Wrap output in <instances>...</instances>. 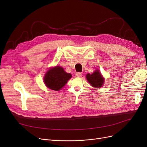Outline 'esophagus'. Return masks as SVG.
Segmentation results:
<instances>
[{
    "mask_svg": "<svg viewBox=\"0 0 147 147\" xmlns=\"http://www.w3.org/2000/svg\"><path fill=\"white\" fill-rule=\"evenodd\" d=\"M76 76L78 77V78H80V77L82 76V73H76Z\"/></svg>",
    "mask_w": 147,
    "mask_h": 147,
    "instance_id": "1",
    "label": "esophagus"
}]
</instances>
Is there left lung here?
<instances>
[{
  "label": "left lung",
  "instance_id": "8db88e82",
  "mask_svg": "<svg viewBox=\"0 0 147 147\" xmlns=\"http://www.w3.org/2000/svg\"><path fill=\"white\" fill-rule=\"evenodd\" d=\"M86 78L92 87L101 88L104 82V78L99 69L96 70L92 74L88 73Z\"/></svg>",
  "mask_w": 147,
  "mask_h": 147
}]
</instances>
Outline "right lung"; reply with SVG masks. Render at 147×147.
<instances>
[{
	"label": "right lung",
	"instance_id": "1",
	"mask_svg": "<svg viewBox=\"0 0 147 147\" xmlns=\"http://www.w3.org/2000/svg\"><path fill=\"white\" fill-rule=\"evenodd\" d=\"M71 77V74L66 73L63 68L56 66L51 68L46 73L43 82L49 89L58 91L65 85Z\"/></svg>",
	"mask_w": 147,
	"mask_h": 147
}]
</instances>
